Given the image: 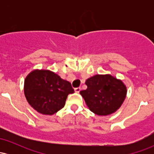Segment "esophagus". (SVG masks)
<instances>
[{"label":"esophagus","mask_w":154,"mask_h":154,"mask_svg":"<svg viewBox=\"0 0 154 154\" xmlns=\"http://www.w3.org/2000/svg\"><path fill=\"white\" fill-rule=\"evenodd\" d=\"M80 90H81V88H76L75 89V91L76 92V93H79V91H80Z\"/></svg>","instance_id":"34e87169"}]
</instances>
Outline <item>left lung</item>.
Returning <instances> with one entry per match:
<instances>
[{"instance_id":"obj_1","label":"left lung","mask_w":154,"mask_h":154,"mask_svg":"<svg viewBox=\"0 0 154 154\" xmlns=\"http://www.w3.org/2000/svg\"><path fill=\"white\" fill-rule=\"evenodd\" d=\"M88 88L79 92L86 105L98 116L110 115L119 109L127 95L121 79L111 75H95L85 81Z\"/></svg>"}]
</instances>
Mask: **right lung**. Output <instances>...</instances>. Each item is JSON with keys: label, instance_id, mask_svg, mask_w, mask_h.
Masks as SVG:
<instances>
[{"label": "right lung", "instance_id": "add662e5", "mask_svg": "<svg viewBox=\"0 0 154 154\" xmlns=\"http://www.w3.org/2000/svg\"><path fill=\"white\" fill-rule=\"evenodd\" d=\"M24 95L29 105L44 115H53L64 106L71 83L48 69H35L24 79Z\"/></svg>", "mask_w": 154, "mask_h": 154}]
</instances>
